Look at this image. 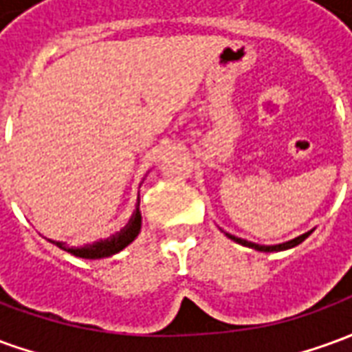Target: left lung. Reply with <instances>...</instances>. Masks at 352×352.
<instances>
[{
    "label": "left lung",
    "mask_w": 352,
    "mask_h": 352,
    "mask_svg": "<svg viewBox=\"0 0 352 352\" xmlns=\"http://www.w3.org/2000/svg\"><path fill=\"white\" fill-rule=\"evenodd\" d=\"M226 236H228L230 239H234L236 243L245 245V247H251V249H254V251L275 252V251H287V249H292V247H296V245H300L303 241V239H305V237L311 236V232H307V234H303V236H298V237H296V239H290V241H287V243H280V245H256V243H251V241H247V239H241V237L230 236V234H226Z\"/></svg>",
    "instance_id": "obj_1"
}]
</instances>
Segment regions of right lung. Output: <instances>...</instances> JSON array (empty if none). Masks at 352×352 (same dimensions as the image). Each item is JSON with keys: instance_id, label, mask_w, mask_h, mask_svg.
<instances>
[{"instance_id": "right-lung-1", "label": "right lung", "mask_w": 352, "mask_h": 352, "mask_svg": "<svg viewBox=\"0 0 352 352\" xmlns=\"http://www.w3.org/2000/svg\"><path fill=\"white\" fill-rule=\"evenodd\" d=\"M139 230H141V213H139L138 204L135 211L131 214V219L126 222V226L120 228V232L113 234V236L100 239V241H94V243H88L85 247H69V245L62 243V241H52V243L60 247L62 251L69 252L73 256H79V258H107V256H113L116 252L122 251L124 247H128L138 237Z\"/></svg>"}]
</instances>
